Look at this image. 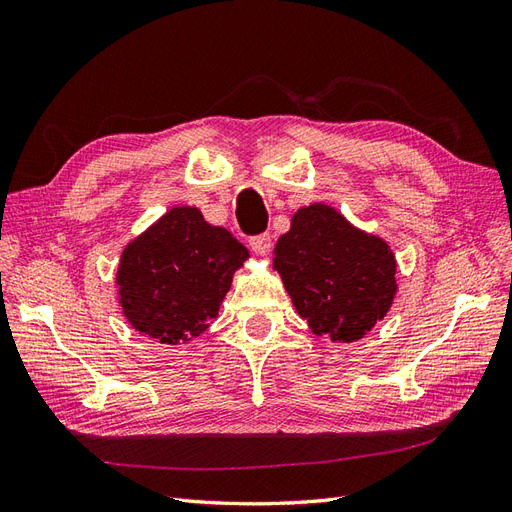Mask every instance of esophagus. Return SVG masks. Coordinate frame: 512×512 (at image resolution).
<instances>
[{"label": "esophagus", "instance_id": "obj_1", "mask_svg": "<svg viewBox=\"0 0 512 512\" xmlns=\"http://www.w3.org/2000/svg\"><path fill=\"white\" fill-rule=\"evenodd\" d=\"M250 245H252V252L254 254L267 256L271 252V247H273V239H271L269 232H260V235L250 239Z\"/></svg>", "mask_w": 512, "mask_h": 512}]
</instances>
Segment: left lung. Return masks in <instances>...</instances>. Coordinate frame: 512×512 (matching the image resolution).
I'll list each match as a JSON object with an SVG mask.
<instances>
[{
    "mask_svg": "<svg viewBox=\"0 0 512 512\" xmlns=\"http://www.w3.org/2000/svg\"><path fill=\"white\" fill-rule=\"evenodd\" d=\"M273 267L309 329L333 342L361 339L389 312L397 290L389 245L327 205L294 213L275 245Z\"/></svg>",
    "mask_w": 512,
    "mask_h": 512,
    "instance_id": "8db88e82",
    "label": "left lung"
}]
</instances>
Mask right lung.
<instances>
[{"label": "right lung", "instance_id": "add662e5", "mask_svg": "<svg viewBox=\"0 0 512 512\" xmlns=\"http://www.w3.org/2000/svg\"><path fill=\"white\" fill-rule=\"evenodd\" d=\"M250 256L226 228L194 207H175L132 241L117 271L119 301L136 331L188 342L218 316L235 269Z\"/></svg>", "mask_w": 512, "mask_h": 512}]
</instances>
